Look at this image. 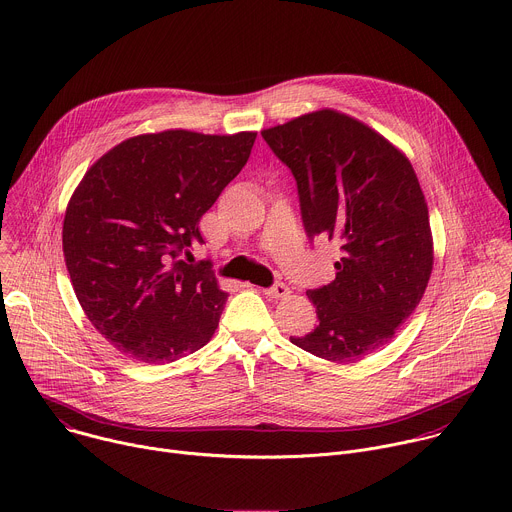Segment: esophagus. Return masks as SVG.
<instances>
[{"instance_id": "34e87169", "label": "esophagus", "mask_w": 512, "mask_h": 512, "mask_svg": "<svg viewBox=\"0 0 512 512\" xmlns=\"http://www.w3.org/2000/svg\"><path fill=\"white\" fill-rule=\"evenodd\" d=\"M263 291H265V296L275 298V300H283V298L289 296V287L285 283H275V285H271V287H267Z\"/></svg>"}]
</instances>
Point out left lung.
<instances>
[{
	"label": "left lung",
	"instance_id": "left-lung-1",
	"mask_svg": "<svg viewBox=\"0 0 512 512\" xmlns=\"http://www.w3.org/2000/svg\"><path fill=\"white\" fill-rule=\"evenodd\" d=\"M298 182L310 239L340 243L336 279L310 289L318 326L289 336L330 362L385 346L421 302L433 269L427 202L407 156L362 121L320 109L261 131Z\"/></svg>",
	"mask_w": 512,
	"mask_h": 512
}]
</instances>
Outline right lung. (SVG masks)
<instances>
[{
    "label": "right lung",
    "instance_id": "1",
    "mask_svg": "<svg viewBox=\"0 0 512 512\" xmlns=\"http://www.w3.org/2000/svg\"><path fill=\"white\" fill-rule=\"evenodd\" d=\"M255 137L141 133L103 154L72 192L62 225L72 289L129 358L174 362L212 338L227 294L208 261L180 255L204 243L200 218L243 170Z\"/></svg>",
    "mask_w": 512,
    "mask_h": 512
}]
</instances>
